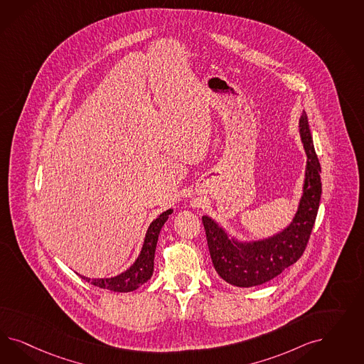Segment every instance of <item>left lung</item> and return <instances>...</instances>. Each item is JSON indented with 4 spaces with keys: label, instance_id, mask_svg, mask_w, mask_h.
I'll return each instance as SVG.
<instances>
[{
    "label": "left lung",
    "instance_id": "left-lung-1",
    "mask_svg": "<svg viewBox=\"0 0 364 364\" xmlns=\"http://www.w3.org/2000/svg\"><path fill=\"white\" fill-rule=\"evenodd\" d=\"M299 128L307 154L306 178L298 212L286 230L264 240L237 242L230 239L210 218L203 216L213 267L221 279L232 286H260L272 280L289 265L296 263L307 247L319 210L321 168L306 112L299 120Z\"/></svg>",
    "mask_w": 364,
    "mask_h": 364
}]
</instances>
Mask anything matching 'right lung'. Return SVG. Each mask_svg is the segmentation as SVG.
<instances>
[{"mask_svg": "<svg viewBox=\"0 0 364 364\" xmlns=\"http://www.w3.org/2000/svg\"><path fill=\"white\" fill-rule=\"evenodd\" d=\"M171 213L172 210H166L156 220L151 223L144 239L141 252L136 259V262L125 272L109 279H92V280L85 276H80L93 286L110 289L114 292H131L137 289L139 287L143 286L144 283H146L154 274V251H156L159 233Z\"/></svg>", "mask_w": 364, "mask_h": 364, "instance_id": "obj_1", "label": "right lung"}]
</instances>
